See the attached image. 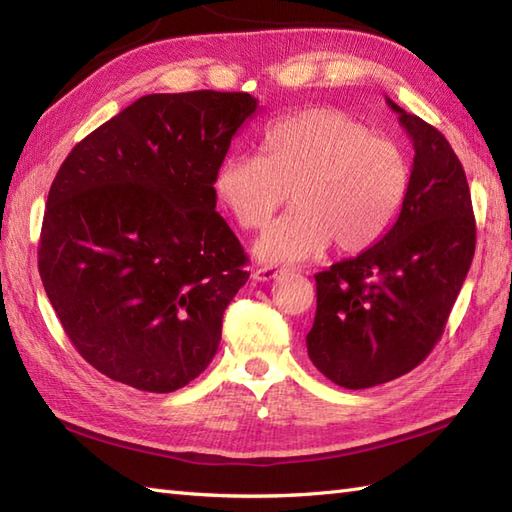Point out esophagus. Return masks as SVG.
Listing matches in <instances>:
<instances>
[{
    "mask_svg": "<svg viewBox=\"0 0 512 512\" xmlns=\"http://www.w3.org/2000/svg\"><path fill=\"white\" fill-rule=\"evenodd\" d=\"M284 273H286L284 268H277V266H262V268H257V270H255L253 277H255L257 281H270V279H277V277H281Z\"/></svg>",
    "mask_w": 512,
    "mask_h": 512,
    "instance_id": "esophagus-1",
    "label": "esophagus"
}]
</instances>
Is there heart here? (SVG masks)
Segmentation results:
<instances>
[{
	"mask_svg": "<svg viewBox=\"0 0 512 512\" xmlns=\"http://www.w3.org/2000/svg\"><path fill=\"white\" fill-rule=\"evenodd\" d=\"M411 171L394 140L332 107H310L266 125L259 156L231 154L215 171L217 200L244 231L264 228L281 202L292 209L268 228L255 253L299 262L330 242L361 253L389 231L407 200Z\"/></svg>",
	"mask_w": 512,
	"mask_h": 512,
	"instance_id": "1",
	"label": "heart"
}]
</instances>
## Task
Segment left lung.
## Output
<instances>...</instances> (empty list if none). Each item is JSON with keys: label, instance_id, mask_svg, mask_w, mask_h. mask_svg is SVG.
<instances>
[{"label": "left lung", "instance_id": "left-lung-1", "mask_svg": "<svg viewBox=\"0 0 512 512\" xmlns=\"http://www.w3.org/2000/svg\"><path fill=\"white\" fill-rule=\"evenodd\" d=\"M387 103L416 151L407 200L372 248L314 275L317 314L306 336L308 356L345 389L387 383L429 356L475 253L462 162L436 127Z\"/></svg>", "mask_w": 512, "mask_h": 512}]
</instances>
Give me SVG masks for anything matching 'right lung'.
Here are the masks:
<instances>
[{
    "label": "right lung",
    "instance_id": "right-lung-1",
    "mask_svg": "<svg viewBox=\"0 0 512 512\" xmlns=\"http://www.w3.org/2000/svg\"><path fill=\"white\" fill-rule=\"evenodd\" d=\"M257 110L246 92L147 94L76 145L54 178L39 275L63 332L118 383L169 394L217 352L248 281L215 211V171Z\"/></svg>",
    "mask_w": 512,
    "mask_h": 512
}]
</instances>
